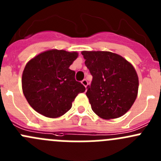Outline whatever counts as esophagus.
I'll list each match as a JSON object with an SVG mask.
<instances>
[{
    "label": "esophagus",
    "instance_id": "34e87169",
    "mask_svg": "<svg viewBox=\"0 0 161 161\" xmlns=\"http://www.w3.org/2000/svg\"><path fill=\"white\" fill-rule=\"evenodd\" d=\"M82 84L84 86L86 87L87 86H88V81H87V79H83V80L82 81Z\"/></svg>",
    "mask_w": 161,
    "mask_h": 161
}]
</instances>
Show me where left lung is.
I'll use <instances>...</instances> for the list:
<instances>
[{
  "label": "left lung",
  "mask_w": 161,
  "mask_h": 161,
  "mask_svg": "<svg viewBox=\"0 0 161 161\" xmlns=\"http://www.w3.org/2000/svg\"><path fill=\"white\" fill-rule=\"evenodd\" d=\"M82 54L92 75L86 92L92 111L107 120L124 115L134 103L139 89L132 64L110 51H82Z\"/></svg>",
  "instance_id": "8db88e82"
}]
</instances>
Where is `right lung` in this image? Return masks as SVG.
I'll return each instance as SVG.
<instances>
[{"instance_id": "right-lung-1", "label": "right lung", "mask_w": 161, "mask_h": 161, "mask_svg": "<svg viewBox=\"0 0 161 161\" xmlns=\"http://www.w3.org/2000/svg\"><path fill=\"white\" fill-rule=\"evenodd\" d=\"M77 52L49 50L26 64L22 77V92L30 105L40 114L59 118L72 106L76 96L86 88L69 69Z\"/></svg>"}]
</instances>
